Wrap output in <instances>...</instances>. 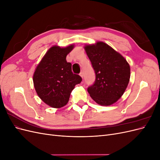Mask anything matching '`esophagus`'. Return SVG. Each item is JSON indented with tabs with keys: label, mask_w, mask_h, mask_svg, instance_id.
Masks as SVG:
<instances>
[{
	"label": "esophagus",
	"mask_w": 160,
	"mask_h": 160,
	"mask_svg": "<svg viewBox=\"0 0 160 160\" xmlns=\"http://www.w3.org/2000/svg\"><path fill=\"white\" fill-rule=\"evenodd\" d=\"M79 75L82 77V78H83V72H81L80 73H79Z\"/></svg>",
	"instance_id": "34e87169"
}]
</instances>
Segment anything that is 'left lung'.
Returning a JSON list of instances; mask_svg holds the SVG:
<instances>
[{"label":"left lung","mask_w":160,"mask_h":160,"mask_svg":"<svg viewBox=\"0 0 160 160\" xmlns=\"http://www.w3.org/2000/svg\"><path fill=\"white\" fill-rule=\"evenodd\" d=\"M85 52L95 72V83L88 93L95 102L109 106L121 98L130 79V67L119 52L105 42L85 45Z\"/></svg>","instance_id":"obj_1"}]
</instances>
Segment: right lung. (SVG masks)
<instances>
[{
  "instance_id": "add662e5",
  "label": "right lung",
  "mask_w": 160,
  "mask_h": 160,
  "mask_svg": "<svg viewBox=\"0 0 160 160\" xmlns=\"http://www.w3.org/2000/svg\"><path fill=\"white\" fill-rule=\"evenodd\" d=\"M74 47H51L33 74L34 87L38 96L51 108H61L67 105L71 91L82 81L79 75L72 73V65L66 60Z\"/></svg>"
}]
</instances>
